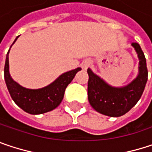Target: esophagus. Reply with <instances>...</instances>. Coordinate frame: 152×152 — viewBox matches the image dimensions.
Segmentation results:
<instances>
[{"mask_svg":"<svg viewBox=\"0 0 152 152\" xmlns=\"http://www.w3.org/2000/svg\"><path fill=\"white\" fill-rule=\"evenodd\" d=\"M90 62H85L83 63V69H87L89 66H90Z\"/></svg>","mask_w":152,"mask_h":152,"instance_id":"obj_1","label":"esophagus"}]
</instances>
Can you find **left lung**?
<instances>
[{"instance_id":"obj_1","label":"left lung","mask_w":152,"mask_h":152,"mask_svg":"<svg viewBox=\"0 0 152 152\" xmlns=\"http://www.w3.org/2000/svg\"><path fill=\"white\" fill-rule=\"evenodd\" d=\"M131 46L139 60L138 74L127 85L111 86L90 69L87 70L89 102L95 110L103 115L117 117L126 114L138 102L144 92L148 79L145 54L138 43L132 42Z\"/></svg>"}]
</instances>
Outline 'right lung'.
<instances>
[{
    "label": "right lung",
    "instance_id": "obj_1",
    "mask_svg": "<svg viewBox=\"0 0 152 152\" xmlns=\"http://www.w3.org/2000/svg\"><path fill=\"white\" fill-rule=\"evenodd\" d=\"M18 37L19 36L15 38L13 44L16 42ZM10 48L8 49L6 56L4 78L8 92L14 102L24 111L32 115L43 114L56 109L61 104L67 86L71 83L76 73L82 69L76 68L75 69L63 73L53 83L43 88L28 89L22 87L18 83L14 81V79L10 76L8 62V54Z\"/></svg>",
    "mask_w": 152,
    "mask_h": 152
}]
</instances>
